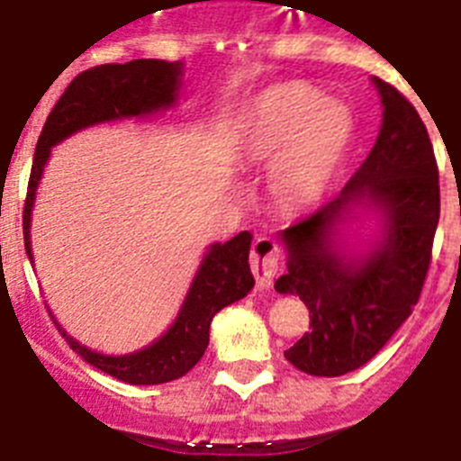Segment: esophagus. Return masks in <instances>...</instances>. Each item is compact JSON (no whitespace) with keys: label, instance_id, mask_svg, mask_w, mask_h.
Returning <instances> with one entry per match:
<instances>
[{"label":"esophagus","instance_id":"obj_1","mask_svg":"<svg viewBox=\"0 0 461 461\" xmlns=\"http://www.w3.org/2000/svg\"><path fill=\"white\" fill-rule=\"evenodd\" d=\"M249 258L256 284L260 288H270L276 276V270H279V249H276L275 240L256 238L254 244H251Z\"/></svg>","mask_w":461,"mask_h":461}]
</instances>
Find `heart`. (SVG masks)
Masks as SVG:
<instances>
[{
    "mask_svg": "<svg viewBox=\"0 0 461 461\" xmlns=\"http://www.w3.org/2000/svg\"><path fill=\"white\" fill-rule=\"evenodd\" d=\"M351 115L316 89L284 83L266 89L251 113L244 157L270 164V194L284 214L316 205L335 177L351 138Z\"/></svg>",
    "mask_w": 461,
    "mask_h": 461,
    "instance_id": "b5f03b06",
    "label": "heart"
}]
</instances>
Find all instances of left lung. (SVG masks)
Wrapping results in <instances>:
<instances>
[{"instance_id":"obj_1","label":"left lung","mask_w":461,"mask_h":461,"mask_svg":"<svg viewBox=\"0 0 461 461\" xmlns=\"http://www.w3.org/2000/svg\"><path fill=\"white\" fill-rule=\"evenodd\" d=\"M374 85L383 124L369 157L335 201L281 230L288 272L275 288L300 295L309 309V332L284 356L312 376H344L372 360L418 304L431 263L441 191L429 133L397 87L381 78ZM357 200L386 214L389 235L353 264L336 254L331 233Z\"/></svg>"}]
</instances>
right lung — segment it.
I'll return each instance as SVG.
<instances>
[{"mask_svg": "<svg viewBox=\"0 0 461 461\" xmlns=\"http://www.w3.org/2000/svg\"><path fill=\"white\" fill-rule=\"evenodd\" d=\"M180 73L182 64L177 62L133 59L126 64L92 67L71 80L55 108L50 110L36 142L23 210L24 249L30 260L32 205H34L36 186H39L52 145L96 122L148 115L158 108H168L177 94ZM249 247L251 235L247 230L223 244H212L173 328L142 351L120 357L101 356L80 346L55 323L57 330L67 337L73 351L85 362L115 376L117 381L131 383V385H158V383L175 381L185 376L205 353L214 313L233 304L235 300H242L254 288V275L249 270Z\"/></svg>", "mask_w": 461, "mask_h": 461, "instance_id": "add662e5", "label": "right lung"}]
</instances>
